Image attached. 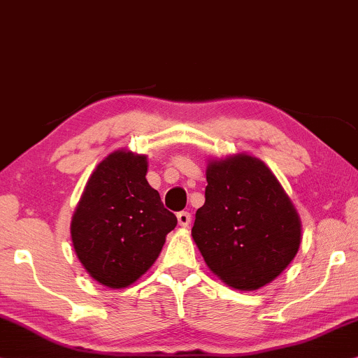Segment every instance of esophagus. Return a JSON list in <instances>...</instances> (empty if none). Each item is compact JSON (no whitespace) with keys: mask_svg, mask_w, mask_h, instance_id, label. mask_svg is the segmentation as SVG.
<instances>
[{"mask_svg":"<svg viewBox=\"0 0 358 358\" xmlns=\"http://www.w3.org/2000/svg\"><path fill=\"white\" fill-rule=\"evenodd\" d=\"M176 218H178L180 226H188L189 223H192V215H189L188 211H180L178 215H176Z\"/></svg>","mask_w":358,"mask_h":358,"instance_id":"34e87169","label":"esophagus"}]
</instances>
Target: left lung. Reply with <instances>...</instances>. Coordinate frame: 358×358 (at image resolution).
<instances>
[{
    "instance_id": "1",
    "label": "left lung",
    "mask_w": 358,
    "mask_h": 358,
    "mask_svg": "<svg viewBox=\"0 0 358 358\" xmlns=\"http://www.w3.org/2000/svg\"><path fill=\"white\" fill-rule=\"evenodd\" d=\"M205 205L192 236L213 273L252 291L278 278L297 255L301 221L268 166L250 155L211 162Z\"/></svg>"
}]
</instances>
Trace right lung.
<instances>
[{
    "instance_id": "right-lung-1",
    "label": "right lung",
    "mask_w": 358,
    "mask_h": 358,
    "mask_svg": "<svg viewBox=\"0 0 358 358\" xmlns=\"http://www.w3.org/2000/svg\"><path fill=\"white\" fill-rule=\"evenodd\" d=\"M145 175V155L110 153L90 175L72 218L76 255L107 287H127L145 274L176 226Z\"/></svg>"
}]
</instances>
